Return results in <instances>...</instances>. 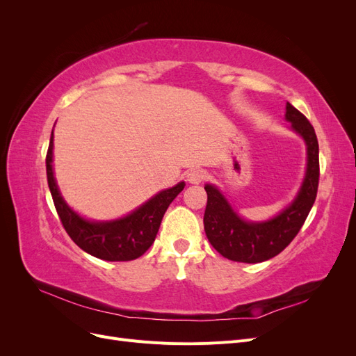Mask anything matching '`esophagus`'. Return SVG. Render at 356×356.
Listing matches in <instances>:
<instances>
[{"label":"esophagus","instance_id":"esophagus-1","mask_svg":"<svg viewBox=\"0 0 356 356\" xmlns=\"http://www.w3.org/2000/svg\"><path fill=\"white\" fill-rule=\"evenodd\" d=\"M208 174L203 169H191L187 174V181L190 184H199V182L207 179Z\"/></svg>","mask_w":356,"mask_h":356}]
</instances>
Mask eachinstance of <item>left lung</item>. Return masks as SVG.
<instances>
[{"mask_svg": "<svg viewBox=\"0 0 356 356\" xmlns=\"http://www.w3.org/2000/svg\"><path fill=\"white\" fill-rule=\"evenodd\" d=\"M286 120L305 138L307 170L298 196L286 209L266 222H246L238 217L213 186H207L208 203L203 225L211 245L222 257L238 263H261L273 258L293 242L314 207L319 186V145L314 126L296 106L286 102Z\"/></svg>", "mask_w": 356, "mask_h": 356, "instance_id": "1", "label": "left lung"}]
</instances>
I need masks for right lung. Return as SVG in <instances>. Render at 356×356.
Here are the masks:
<instances>
[{"instance_id": "1", "label": "right lung", "mask_w": 356, "mask_h": 356, "mask_svg": "<svg viewBox=\"0 0 356 356\" xmlns=\"http://www.w3.org/2000/svg\"><path fill=\"white\" fill-rule=\"evenodd\" d=\"M51 157L53 132L46 156V169L49 188L60 222L75 245L105 261H131L141 257L153 245L168 207L186 186L184 182H179L175 187L160 191L124 218L110 222H92L79 217L63 202L53 177Z\"/></svg>"}]
</instances>
